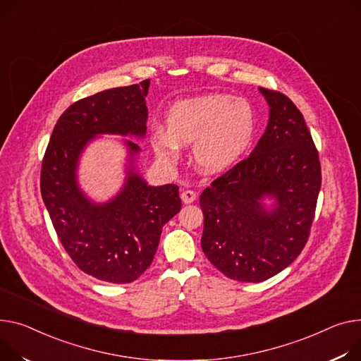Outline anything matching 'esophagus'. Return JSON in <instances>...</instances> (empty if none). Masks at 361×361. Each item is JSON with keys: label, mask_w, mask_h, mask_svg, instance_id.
I'll use <instances>...</instances> for the list:
<instances>
[{"label": "esophagus", "mask_w": 361, "mask_h": 361, "mask_svg": "<svg viewBox=\"0 0 361 361\" xmlns=\"http://www.w3.org/2000/svg\"><path fill=\"white\" fill-rule=\"evenodd\" d=\"M196 197H197V195H196V191H193V190H184L183 193H181V200L185 204L193 203L196 200Z\"/></svg>", "instance_id": "34e87169"}]
</instances>
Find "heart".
<instances>
[{
  "label": "heart",
  "instance_id": "heart-1",
  "mask_svg": "<svg viewBox=\"0 0 361 361\" xmlns=\"http://www.w3.org/2000/svg\"><path fill=\"white\" fill-rule=\"evenodd\" d=\"M255 133V111L245 99L207 94L180 100L166 113V129L151 133L155 154L165 162H177L180 145H193L196 165L204 173L231 168L250 148Z\"/></svg>",
  "mask_w": 361,
  "mask_h": 361
}]
</instances>
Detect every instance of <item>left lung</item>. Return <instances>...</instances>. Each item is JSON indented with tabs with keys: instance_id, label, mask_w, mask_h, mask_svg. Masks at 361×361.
<instances>
[{
	"instance_id": "left-lung-1",
	"label": "left lung",
	"mask_w": 361,
	"mask_h": 361,
	"mask_svg": "<svg viewBox=\"0 0 361 361\" xmlns=\"http://www.w3.org/2000/svg\"><path fill=\"white\" fill-rule=\"evenodd\" d=\"M270 106L266 132L248 158L200 196L202 248L226 277L267 280L307 243L321 190V164L303 114L284 94L259 88ZM273 198L271 209L260 202Z\"/></svg>"
}]
</instances>
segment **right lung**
<instances>
[{
    "mask_svg": "<svg viewBox=\"0 0 361 361\" xmlns=\"http://www.w3.org/2000/svg\"><path fill=\"white\" fill-rule=\"evenodd\" d=\"M148 88L145 80L71 104L58 118L42 161V199L62 247L80 270L109 283H132L143 274L162 226L181 209L176 184L148 185L135 171L133 157L140 148L129 139L126 180L113 199L94 203L77 181L81 152L95 136H145Z\"/></svg>",
    "mask_w": 361,
    "mask_h": 361,
    "instance_id": "add662e5",
    "label": "right lung"
}]
</instances>
